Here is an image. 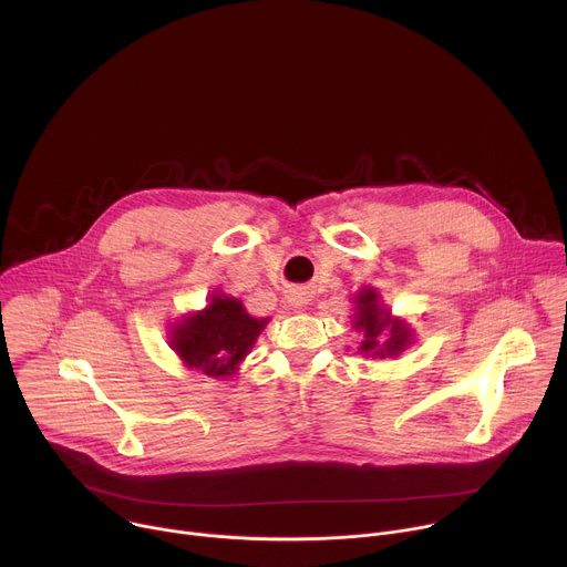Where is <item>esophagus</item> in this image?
Here are the masks:
<instances>
[{
	"label": "esophagus",
	"mask_w": 567,
	"mask_h": 567,
	"mask_svg": "<svg viewBox=\"0 0 567 567\" xmlns=\"http://www.w3.org/2000/svg\"><path fill=\"white\" fill-rule=\"evenodd\" d=\"M307 291L305 289H300V287H296V289H291L289 293H287V302L291 305V307H296V309H302L305 305H307Z\"/></svg>",
	"instance_id": "1"
}]
</instances>
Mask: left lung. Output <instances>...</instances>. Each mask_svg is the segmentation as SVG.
Here are the masks:
<instances>
[{"label":"left lung","instance_id":"8db88e82","mask_svg":"<svg viewBox=\"0 0 567 567\" xmlns=\"http://www.w3.org/2000/svg\"><path fill=\"white\" fill-rule=\"evenodd\" d=\"M359 313H354V328L363 332L361 352H368L372 357L385 359L396 357L403 348L409 346L411 334L401 326L399 320H390V311L379 309L377 293L372 289H365L357 298Z\"/></svg>","mask_w":567,"mask_h":567}]
</instances>
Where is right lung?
<instances>
[{
	"mask_svg": "<svg viewBox=\"0 0 567 567\" xmlns=\"http://www.w3.org/2000/svg\"><path fill=\"white\" fill-rule=\"evenodd\" d=\"M265 326L267 318L249 316L237 298L215 296L204 311L173 330V348L188 368L208 377H230Z\"/></svg>",
	"mask_w": 567,
	"mask_h": 567,
	"instance_id": "right-lung-1",
	"label": "right lung"
}]
</instances>
